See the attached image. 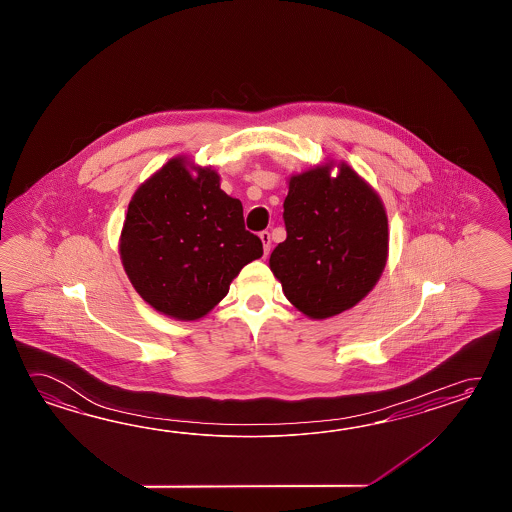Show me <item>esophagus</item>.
Segmentation results:
<instances>
[{
    "mask_svg": "<svg viewBox=\"0 0 512 512\" xmlns=\"http://www.w3.org/2000/svg\"><path fill=\"white\" fill-rule=\"evenodd\" d=\"M260 240L263 243V251H265V254H269V251H271V232H267V230L260 232Z\"/></svg>",
    "mask_w": 512,
    "mask_h": 512,
    "instance_id": "obj_1",
    "label": "esophagus"
}]
</instances>
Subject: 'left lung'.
Listing matches in <instances>:
<instances>
[{"instance_id": "8db88e82", "label": "left lung", "mask_w": 512, "mask_h": 512, "mask_svg": "<svg viewBox=\"0 0 512 512\" xmlns=\"http://www.w3.org/2000/svg\"><path fill=\"white\" fill-rule=\"evenodd\" d=\"M291 175L283 201L287 238L272 251L271 271L287 300L324 320L359 304L388 260V218L381 197L346 163Z\"/></svg>"}]
</instances>
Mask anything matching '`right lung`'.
Segmentation results:
<instances>
[{"label": "right lung", "mask_w": 512, "mask_h": 512, "mask_svg": "<svg viewBox=\"0 0 512 512\" xmlns=\"http://www.w3.org/2000/svg\"><path fill=\"white\" fill-rule=\"evenodd\" d=\"M119 252L142 300L188 322L227 296L263 245L245 230L241 201L219 188L216 170L174 157L131 197Z\"/></svg>", "instance_id": "right-lung-1"}]
</instances>
